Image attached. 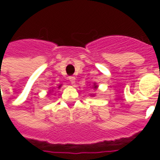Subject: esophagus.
<instances>
[{"instance_id":"1","label":"esophagus","mask_w":160,"mask_h":160,"mask_svg":"<svg viewBox=\"0 0 160 160\" xmlns=\"http://www.w3.org/2000/svg\"><path fill=\"white\" fill-rule=\"evenodd\" d=\"M68 80H70L71 84L75 83V77H74V76H69V77H68Z\"/></svg>"}]
</instances>
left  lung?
Returning a JSON list of instances; mask_svg holds the SVG:
<instances>
[{"mask_svg": "<svg viewBox=\"0 0 160 160\" xmlns=\"http://www.w3.org/2000/svg\"><path fill=\"white\" fill-rule=\"evenodd\" d=\"M94 88H97V86H94Z\"/></svg>", "mask_w": 160, "mask_h": 160, "instance_id": "left-lung-1", "label": "left lung"}]
</instances>
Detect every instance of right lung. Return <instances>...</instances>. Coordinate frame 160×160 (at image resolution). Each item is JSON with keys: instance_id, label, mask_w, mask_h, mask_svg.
Masks as SVG:
<instances>
[{"instance_id": "obj_1", "label": "right lung", "mask_w": 160, "mask_h": 160, "mask_svg": "<svg viewBox=\"0 0 160 160\" xmlns=\"http://www.w3.org/2000/svg\"><path fill=\"white\" fill-rule=\"evenodd\" d=\"M60 87H61V86H60Z\"/></svg>"}]
</instances>
